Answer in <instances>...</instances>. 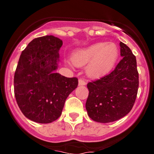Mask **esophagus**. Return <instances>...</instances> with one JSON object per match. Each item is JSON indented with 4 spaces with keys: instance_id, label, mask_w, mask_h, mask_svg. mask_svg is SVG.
I'll use <instances>...</instances> for the list:
<instances>
[{
    "instance_id": "obj_1",
    "label": "esophagus",
    "mask_w": 154,
    "mask_h": 154,
    "mask_svg": "<svg viewBox=\"0 0 154 154\" xmlns=\"http://www.w3.org/2000/svg\"><path fill=\"white\" fill-rule=\"evenodd\" d=\"M86 84V80H83V79H80L79 80V86H85Z\"/></svg>"
}]
</instances>
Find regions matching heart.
Wrapping results in <instances>:
<instances>
[{"instance_id": "b5f03b06", "label": "heart", "mask_w": 154, "mask_h": 154, "mask_svg": "<svg viewBox=\"0 0 154 154\" xmlns=\"http://www.w3.org/2000/svg\"><path fill=\"white\" fill-rule=\"evenodd\" d=\"M119 57V49L113 43L97 42L76 50L71 62L77 67L86 66L87 74L91 77L103 75L112 69Z\"/></svg>"}]
</instances>
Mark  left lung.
I'll return each mask as SVG.
<instances>
[{"instance_id": "8db88e82", "label": "left lung", "mask_w": 154, "mask_h": 154, "mask_svg": "<svg viewBox=\"0 0 154 154\" xmlns=\"http://www.w3.org/2000/svg\"><path fill=\"white\" fill-rule=\"evenodd\" d=\"M122 60L112 72L89 82L86 103L88 116L100 123H109L128 114L134 105L139 73L136 57L131 50L120 42Z\"/></svg>"}]
</instances>
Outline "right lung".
Wrapping results in <instances>:
<instances>
[{
    "mask_svg": "<svg viewBox=\"0 0 154 154\" xmlns=\"http://www.w3.org/2000/svg\"><path fill=\"white\" fill-rule=\"evenodd\" d=\"M63 41L54 35L34 38L21 52L14 76V93L25 117L48 124L62 114L70 93L77 87V77L68 78L55 71Z\"/></svg>",
    "mask_w": 154,
    "mask_h": 154,
    "instance_id": "1",
    "label": "right lung"
}]
</instances>
